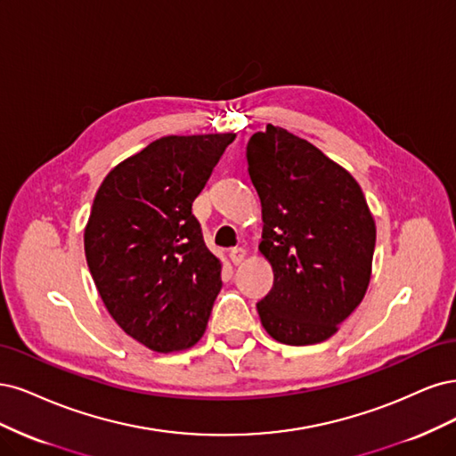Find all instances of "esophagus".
<instances>
[{"instance_id":"34e87169","label":"esophagus","mask_w":456,"mask_h":456,"mask_svg":"<svg viewBox=\"0 0 456 456\" xmlns=\"http://www.w3.org/2000/svg\"><path fill=\"white\" fill-rule=\"evenodd\" d=\"M231 263L232 265H240V263L246 259V249L244 248H232L229 252Z\"/></svg>"}]
</instances>
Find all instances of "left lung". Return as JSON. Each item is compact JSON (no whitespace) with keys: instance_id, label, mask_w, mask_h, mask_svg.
Masks as SVG:
<instances>
[{"instance_id":"1","label":"left lung","mask_w":456,"mask_h":456,"mask_svg":"<svg viewBox=\"0 0 456 456\" xmlns=\"http://www.w3.org/2000/svg\"><path fill=\"white\" fill-rule=\"evenodd\" d=\"M261 199L263 254L274 274L257 303L274 341L330 339L356 311L371 281L375 219L360 183L333 159L286 128L267 125L246 148Z\"/></svg>"}]
</instances>
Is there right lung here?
<instances>
[{
  "label": "right lung",
  "mask_w": 456,
  "mask_h": 456,
  "mask_svg": "<svg viewBox=\"0 0 456 456\" xmlns=\"http://www.w3.org/2000/svg\"><path fill=\"white\" fill-rule=\"evenodd\" d=\"M234 138H159L96 191L85 225L93 281L119 328L160 354L200 341L222 289L224 263L204 244L193 200Z\"/></svg>",
  "instance_id": "right-lung-1"
}]
</instances>
